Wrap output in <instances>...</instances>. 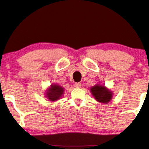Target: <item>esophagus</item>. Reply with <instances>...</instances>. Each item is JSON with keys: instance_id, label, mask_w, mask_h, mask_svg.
Wrapping results in <instances>:
<instances>
[{"instance_id": "1", "label": "esophagus", "mask_w": 149, "mask_h": 149, "mask_svg": "<svg viewBox=\"0 0 149 149\" xmlns=\"http://www.w3.org/2000/svg\"><path fill=\"white\" fill-rule=\"evenodd\" d=\"M74 86H75V87H76V88H80L81 87V83H80V82H76V83H75Z\"/></svg>"}]
</instances>
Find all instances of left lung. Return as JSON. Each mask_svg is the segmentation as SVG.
<instances>
[{"instance_id": "8db88e82", "label": "left lung", "mask_w": 149, "mask_h": 149, "mask_svg": "<svg viewBox=\"0 0 149 149\" xmlns=\"http://www.w3.org/2000/svg\"><path fill=\"white\" fill-rule=\"evenodd\" d=\"M91 94L97 102L101 103H108L113 97V93L106 86L96 84L90 89Z\"/></svg>"}]
</instances>
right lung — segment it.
<instances>
[{"mask_svg": "<svg viewBox=\"0 0 149 149\" xmlns=\"http://www.w3.org/2000/svg\"><path fill=\"white\" fill-rule=\"evenodd\" d=\"M64 91H65V89L63 86L56 84H51L50 87L48 88V89L46 91L45 97H47V99L49 100L50 101H56L62 97Z\"/></svg>", "mask_w": 149, "mask_h": 149, "instance_id": "right-lung-1", "label": "right lung"}]
</instances>
